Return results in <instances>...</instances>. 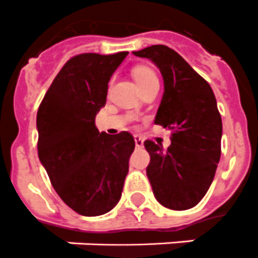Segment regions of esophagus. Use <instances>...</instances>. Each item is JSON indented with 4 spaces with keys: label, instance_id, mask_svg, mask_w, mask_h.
I'll return each mask as SVG.
<instances>
[{
    "label": "esophagus",
    "instance_id": "1",
    "mask_svg": "<svg viewBox=\"0 0 258 258\" xmlns=\"http://www.w3.org/2000/svg\"><path fill=\"white\" fill-rule=\"evenodd\" d=\"M134 139H135V145H137V147H142L143 146V138L141 137V135H134Z\"/></svg>",
    "mask_w": 258,
    "mask_h": 258
}]
</instances>
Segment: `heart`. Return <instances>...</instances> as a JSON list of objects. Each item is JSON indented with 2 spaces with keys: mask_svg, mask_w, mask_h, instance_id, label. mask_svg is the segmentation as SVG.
I'll return each mask as SVG.
<instances>
[{
  "mask_svg": "<svg viewBox=\"0 0 258 258\" xmlns=\"http://www.w3.org/2000/svg\"><path fill=\"white\" fill-rule=\"evenodd\" d=\"M133 76L135 79V82L138 83V86L141 87V89L147 88V87L153 86V84H159L157 74L149 67H135L133 70Z\"/></svg>",
  "mask_w": 258,
  "mask_h": 258,
  "instance_id": "b5f03b06",
  "label": "heart"
}]
</instances>
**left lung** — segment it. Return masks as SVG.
Wrapping results in <instances>:
<instances>
[{"label":"left lung","instance_id":"obj_1","mask_svg":"<svg viewBox=\"0 0 258 258\" xmlns=\"http://www.w3.org/2000/svg\"><path fill=\"white\" fill-rule=\"evenodd\" d=\"M159 68L165 92L155 123L171 131V145L146 141L147 176L157 201L172 210L194 208L208 192L221 157L222 120L212 87L166 45L134 52Z\"/></svg>","mask_w":258,"mask_h":258}]
</instances>
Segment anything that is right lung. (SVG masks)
I'll use <instances>...</instances> for the list:
<instances>
[{
	"mask_svg": "<svg viewBox=\"0 0 258 258\" xmlns=\"http://www.w3.org/2000/svg\"><path fill=\"white\" fill-rule=\"evenodd\" d=\"M127 54L70 58L38 107V158L58 197L82 216H101L115 208L128 172L133 135H108L95 125L109 79Z\"/></svg>",
	"mask_w": 258,
	"mask_h": 258,
	"instance_id": "add662e5",
	"label": "right lung"
}]
</instances>
